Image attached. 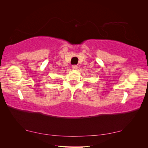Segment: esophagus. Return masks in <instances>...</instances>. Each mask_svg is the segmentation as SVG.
<instances>
[{"instance_id":"1","label":"esophagus","mask_w":148,"mask_h":148,"mask_svg":"<svg viewBox=\"0 0 148 148\" xmlns=\"http://www.w3.org/2000/svg\"><path fill=\"white\" fill-rule=\"evenodd\" d=\"M72 69H74V70H76V69H77V65H72Z\"/></svg>"}]
</instances>
